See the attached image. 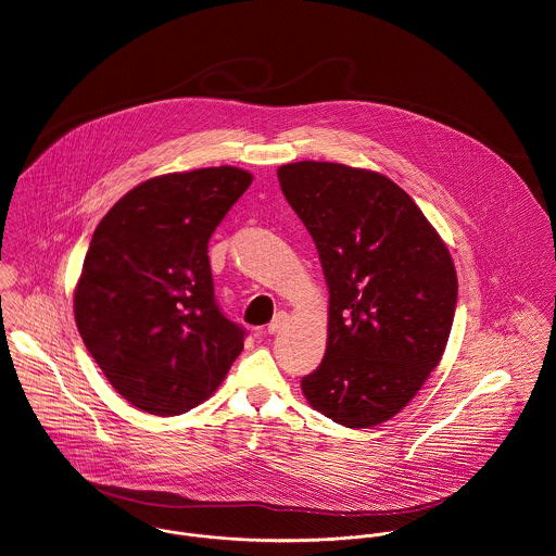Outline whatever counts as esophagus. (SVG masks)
Masks as SVG:
<instances>
[{"label": "esophagus", "instance_id": "esophagus-1", "mask_svg": "<svg viewBox=\"0 0 556 556\" xmlns=\"http://www.w3.org/2000/svg\"><path fill=\"white\" fill-rule=\"evenodd\" d=\"M288 319H290V317H288L286 313H277V315L273 317V321L268 324V328H266V330H268V334H277V332H281V330L288 326Z\"/></svg>", "mask_w": 556, "mask_h": 556}]
</instances>
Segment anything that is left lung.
<instances>
[{
    "instance_id": "8db88e82",
    "label": "left lung",
    "mask_w": 556,
    "mask_h": 556,
    "mask_svg": "<svg viewBox=\"0 0 556 556\" xmlns=\"http://www.w3.org/2000/svg\"><path fill=\"white\" fill-rule=\"evenodd\" d=\"M277 177L315 241L330 292L326 355L302 393L339 426L375 428L442 359L457 306L453 257L381 173L300 161Z\"/></svg>"
}]
</instances>
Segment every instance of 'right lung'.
I'll return each mask as SVG.
<instances>
[{
	"mask_svg": "<svg viewBox=\"0 0 556 556\" xmlns=\"http://www.w3.org/2000/svg\"><path fill=\"white\" fill-rule=\"evenodd\" d=\"M252 179L228 165L159 175L94 228L76 326L105 379L143 413L199 406L243 351L245 330L215 304L207 243Z\"/></svg>",
	"mask_w": 556,
	"mask_h": 556,
	"instance_id": "obj_1",
	"label": "right lung"
}]
</instances>
